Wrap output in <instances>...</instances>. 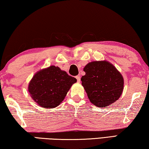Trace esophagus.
Returning a JSON list of instances; mask_svg holds the SVG:
<instances>
[{"mask_svg":"<svg viewBox=\"0 0 149 149\" xmlns=\"http://www.w3.org/2000/svg\"><path fill=\"white\" fill-rule=\"evenodd\" d=\"M76 79L77 80V82H80V76H77L76 77Z\"/></svg>","mask_w":149,"mask_h":149,"instance_id":"obj_1","label":"esophagus"}]
</instances>
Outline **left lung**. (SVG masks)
Instances as JSON below:
<instances>
[{
  "label": "left lung",
  "mask_w": 149,
  "mask_h": 149,
  "mask_svg": "<svg viewBox=\"0 0 149 149\" xmlns=\"http://www.w3.org/2000/svg\"><path fill=\"white\" fill-rule=\"evenodd\" d=\"M82 85L92 104L98 108L111 105L120 97L124 80L120 72L107 61H95L84 68Z\"/></svg>",
  "instance_id": "obj_1"
}]
</instances>
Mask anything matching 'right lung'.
I'll list each match as a JSON object with an SVG mask.
<instances>
[{"label": "right lung", "mask_w": 149, "mask_h": 149, "mask_svg": "<svg viewBox=\"0 0 149 149\" xmlns=\"http://www.w3.org/2000/svg\"><path fill=\"white\" fill-rule=\"evenodd\" d=\"M77 79L54 65L36 73L29 82L28 92L31 98L41 108L57 107L65 99Z\"/></svg>", "instance_id": "right-lung-1"}]
</instances>
